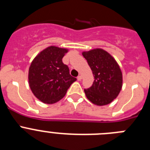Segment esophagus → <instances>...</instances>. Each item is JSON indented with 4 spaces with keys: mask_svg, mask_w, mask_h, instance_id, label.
Instances as JSON below:
<instances>
[{
    "mask_svg": "<svg viewBox=\"0 0 150 150\" xmlns=\"http://www.w3.org/2000/svg\"><path fill=\"white\" fill-rule=\"evenodd\" d=\"M77 80H78V81H81V80H82V76H81V75H79V76H77Z\"/></svg>",
    "mask_w": 150,
    "mask_h": 150,
    "instance_id": "esophagus-1",
    "label": "esophagus"
}]
</instances>
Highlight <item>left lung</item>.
Wrapping results in <instances>:
<instances>
[{
    "instance_id": "8db88e82",
    "label": "left lung",
    "mask_w": 150,
    "mask_h": 150,
    "mask_svg": "<svg viewBox=\"0 0 150 150\" xmlns=\"http://www.w3.org/2000/svg\"><path fill=\"white\" fill-rule=\"evenodd\" d=\"M94 75L95 80L90 88L84 89L87 98L94 104H110L119 95L122 86V74L114 58L102 49L83 52Z\"/></svg>"
}]
</instances>
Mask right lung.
Wrapping results in <instances>:
<instances>
[{"mask_svg": "<svg viewBox=\"0 0 150 150\" xmlns=\"http://www.w3.org/2000/svg\"><path fill=\"white\" fill-rule=\"evenodd\" d=\"M67 49L49 46L34 59L28 71V83L34 96L44 104H55L63 98L76 80L62 62Z\"/></svg>", "mask_w": 150, "mask_h": 150, "instance_id": "obj_1", "label": "right lung"}]
</instances>
